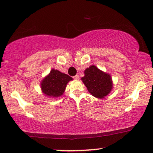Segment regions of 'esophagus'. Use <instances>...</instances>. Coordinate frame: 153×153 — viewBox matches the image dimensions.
I'll list each match as a JSON object with an SVG mask.
<instances>
[{"label":"esophagus","mask_w":153,"mask_h":153,"mask_svg":"<svg viewBox=\"0 0 153 153\" xmlns=\"http://www.w3.org/2000/svg\"><path fill=\"white\" fill-rule=\"evenodd\" d=\"M79 78H80V77H79L78 75H75V76H73V78H74L75 80H79Z\"/></svg>","instance_id":"esophagus-1"}]
</instances>
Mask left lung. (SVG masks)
Returning a JSON list of instances; mask_svg holds the SVG:
<instances>
[{
    "instance_id": "1",
    "label": "left lung",
    "mask_w": 153,
    "mask_h": 153,
    "mask_svg": "<svg viewBox=\"0 0 153 153\" xmlns=\"http://www.w3.org/2000/svg\"><path fill=\"white\" fill-rule=\"evenodd\" d=\"M85 76L81 78L88 91L94 97L103 99L111 92L113 89L111 76L92 66L85 69Z\"/></svg>"
}]
</instances>
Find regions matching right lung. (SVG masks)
<instances>
[{"label":"right lung","mask_w":153,"mask_h":153,"mask_svg":"<svg viewBox=\"0 0 153 153\" xmlns=\"http://www.w3.org/2000/svg\"><path fill=\"white\" fill-rule=\"evenodd\" d=\"M72 80L73 78L69 75L52 69L40 84L42 93L52 98L60 97L64 94L67 83Z\"/></svg>","instance_id":"1"}]
</instances>
